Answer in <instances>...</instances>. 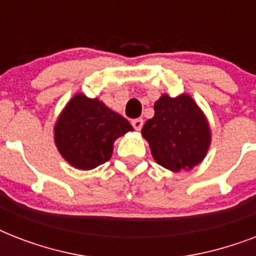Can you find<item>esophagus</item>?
Returning <instances> with one entry per match:
<instances>
[{
	"mask_svg": "<svg viewBox=\"0 0 256 256\" xmlns=\"http://www.w3.org/2000/svg\"><path fill=\"white\" fill-rule=\"evenodd\" d=\"M132 128H136V132H140V128H142V126H144V120H142V118H136V120H132Z\"/></svg>",
	"mask_w": 256,
	"mask_h": 256,
	"instance_id": "esophagus-1",
	"label": "esophagus"
}]
</instances>
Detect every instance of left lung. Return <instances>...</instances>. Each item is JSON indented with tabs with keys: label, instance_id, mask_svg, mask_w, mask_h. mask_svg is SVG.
<instances>
[{
	"label": "left lung",
	"instance_id": "obj_1",
	"mask_svg": "<svg viewBox=\"0 0 256 256\" xmlns=\"http://www.w3.org/2000/svg\"><path fill=\"white\" fill-rule=\"evenodd\" d=\"M154 116L146 120L142 136L158 164L171 171L191 170L210 148L211 132L206 116L187 94H164L154 104Z\"/></svg>",
	"mask_w": 256,
	"mask_h": 256
}]
</instances>
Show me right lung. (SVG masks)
<instances>
[{"mask_svg":"<svg viewBox=\"0 0 256 256\" xmlns=\"http://www.w3.org/2000/svg\"><path fill=\"white\" fill-rule=\"evenodd\" d=\"M132 130L130 122L104 102L77 94L58 116L54 140L73 168L92 170L108 162L116 138Z\"/></svg>","mask_w":256,"mask_h":256,"instance_id":"right-lung-1","label":"right lung"}]
</instances>
